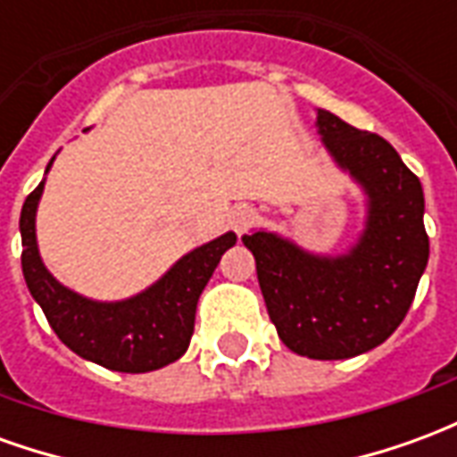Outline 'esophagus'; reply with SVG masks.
I'll return each instance as SVG.
<instances>
[{"mask_svg":"<svg viewBox=\"0 0 457 457\" xmlns=\"http://www.w3.org/2000/svg\"><path fill=\"white\" fill-rule=\"evenodd\" d=\"M254 222H257V212L249 208V205H242V208L232 210V215H229V225H232V229H235L237 235H245Z\"/></svg>","mask_w":457,"mask_h":457,"instance_id":"obj_1","label":"esophagus"}]
</instances>
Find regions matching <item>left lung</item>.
<instances>
[{"label":"left lung","instance_id":"8db88e82","mask_svg":"<svg viewBox=\"0 0 457 457\" xmlns=\"http://www.w3.org/2000/svg\"><path fill=\"white\" fill-rule=\"evenodd\" d=\"M318 131L340 169L367 193L364 232L347 254L318 257L274 232L245 235L262 296L281 343L311 360H347L399 328L423 269L421 180L379 134L318 110Z\"/></svg>","mask_w":457,"mask_h":457}]
</instances>
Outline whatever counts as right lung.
<instances>
[{"instance_id":"1","label":"right lung","mask_w":457,"mask_h":457,"mask_svg":"<svg viewBox=\"0 0 457 457\" xmlns=\"http://www.w3.org/2000/svg\"><path fill=\"white\" fill-rule=\"evenodd\" d=\"M41 193L44 183L29 193L21 208V269L26 287L44 308L55 336L75 354L114 372H151L176 362L188 350L200 294L220 257L237 242V235L228 232L188 252L154 287L137 296L100 303L58 284L44 267L36 245V208Z\"/></svg>"}]
</instances>
